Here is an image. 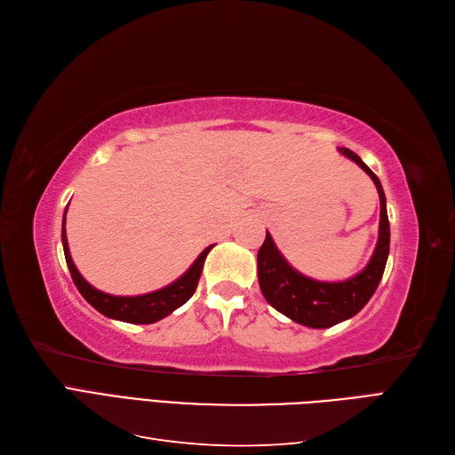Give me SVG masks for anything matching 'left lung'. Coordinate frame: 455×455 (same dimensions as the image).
Segmentation results:
<instances>
[{"label": "left lung", "mask_w": 455, "mask_h": 455, "mask_svg": "<svg viewBox=\"0 0 455 455\" xmlns=\"http://www.w3.org/2000/svg\"><path fill=\"white\" fill-rule=\"evenodd\" d=\"M339 154L359 164L374 180L379 194V237L368 266L347 281L324 283L306 277L288 264L275 246L269 231H266V241L258 251V283L267 304L288 319L309 328H330L359 313L374 296L389 256L391 231L379 178L351 149L339 148Z\"/></svg>", "instance_id": "left-lung-1"}]
</instances>
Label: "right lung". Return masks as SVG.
I'll return each mask as SVG.
<instances>
[{
  "label": "right lung",
  "mask_w": 455,
  "mask_h": 455,
  "mask_svg": "<svg viewBox=\"0 0 455 455\" xmlns=\"http://www.w3.org/2000/svg\"><path fill=\"white\" fill-rule=\"evenodd\" d=\"M66 211H68V206H66ZM66 211H64V220H62V246H64L66 264H68V269H70V273H72V279H74V284L77 286V291L96 311H100L102 315L109 316V319H117L123 323L151 324V323H157V321L164 319V316L171 315L180 306H184L186 301L194 296L199 277H201V271H203L204 258L211 252L214 244L206 246V249L197 256V259L191 264V267L182 275L180 279H176L169 286L161 288V291L142 294V296H112V294L96 291V288L91 286L77 271L74 259L70 256V249H68L66 228H64Z\"/></svg>",
  "instance_id": "1"
}]
</instances>
